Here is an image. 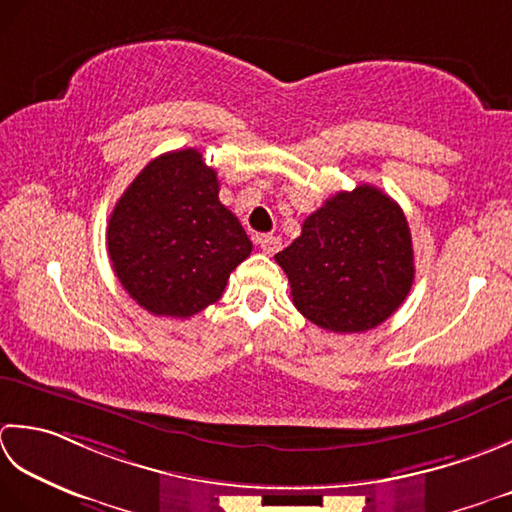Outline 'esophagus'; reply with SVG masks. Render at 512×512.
<instances>
[{
    "label": "esophagus",
    "mask_w": 512,
    "mask_h": 512,
    "mask_svg": "<svg viewBox=\"0 0 512 512\" xmlns=\"http://www.w3.org/2000/svg\"><path fill=\"white\" fill-rule=\"evenodd\" d=\"M258 245H260V249H263L265 254L271 256V254L278 252L280 245H283V243H280L278 236H260V238H258Z\"/></svg>",
    "instance_id": "obj_1"
}]
</instances>
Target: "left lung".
<instances>
[{
	"label": "left lung",
	"instance_id": "8db88e82",
	"mask_svg": "<svg viewBox=\"0 0 512 512\" xmlns=\"http://www.w3.org/2000/svg\"><path fill=\"white\" fill-rule=\"evenodd\" d=\"M294 305L320 329L358 333L382 325L409 296L415 265L402 207L373 185L338 192L276 254Z\"/></svg>",
	"mask_w": 512,
	"mask_h": 512
}]
</instances>
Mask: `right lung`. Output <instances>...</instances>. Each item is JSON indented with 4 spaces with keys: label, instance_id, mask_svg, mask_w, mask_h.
<instances>
[{
    "label": "right lung",
    "instance_id": "1",
    "mask_svg": "<svg viewBox=\"0 0 512 512\" xmlns=\"http://www.w3.org/2000/svg\"><path fill=\"white\" fill-rule=\"evenodd\" d=\"M108 254L143 309L190 318L223 296L252 241L218 201L216 172L187 148L161 154L128 185L110 214Z\"/></svg>",
    "mask_w": 512,
    "mask_h": 512
}]
</instances>
